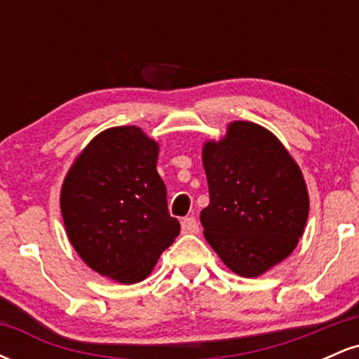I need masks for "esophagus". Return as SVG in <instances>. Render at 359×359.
<instances>
[{
    "mask_svg": "<svg viewBox=\"0 0 359 359\" xmlns=\"http://www.w3.org/2000/svg\"><path fill=\"white\" fill-rule=\"evenodd\" d=\"M180 224H182V233H185V234H196L197 231H199V222L196 221V217L194 216L184 217Z\"/></svg>",
    "mask_w": 359,
    "mask_h": 359,
    "instance_id": "obj_1",
    "label": "esophagus"
}]
</instances>
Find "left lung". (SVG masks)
<instances>
[{"mask_svg":"<svg viewBox=\"0 0 359 359\" xmlns=\"http://www.w3.org/2000/svg\"><path fill=\"white\" fill-rule=\"evenodd\" d=\"M209 205L201 211L205 241L234 273L255 278L297 246L309 216L300 167L266 128L233 121L203 147Z\"/></svg>","mask_w":359,"mask_h":359,"instance_id":"8db88e82","label":"left lung"}]
</instances>
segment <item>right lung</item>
Returning a JSON list of instances; mask_svg holds the SVG:
<instances>
[{
	"label": "right lung",
	"mask_w": 359,
	"mask_h": 359,
	"mask_svg": "<svg viewBox=\"0 0 359 359\" xmlns=\"http://www.w3.org/2000/svg\"><path fill=\"white\" fill-rule=\"evenodd\" d=\"M158 143L138 126L101 131L77 155L60 189L67 238L94 271L138 283L180 233L156 172Z\"/></svg>",
	"instance_id": "1"
}]
</instances>
